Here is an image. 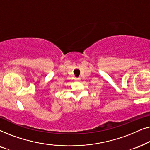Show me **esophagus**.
<instances>
[{
	"label": "esophagus",
	"mask_w": 150,
	"mask_h": 150,
	"mask_svg": "<svg viewBox=\"0 0 150 150\" xmlns=\"http://www.w3.org/2000/svg\"><path fill=\"white\" fill-rule=\"evenodd\" d=\"M80 79H80V78H75V79H74L75 81H79Z\"/></svg>",
	"instance_id": "1"
}]
</instances>
